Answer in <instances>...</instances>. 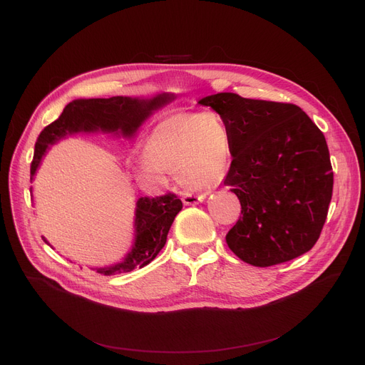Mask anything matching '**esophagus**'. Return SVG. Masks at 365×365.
I'll list each match as a JSON object with an SVG mask.
<instances>
[{
  "label": "esophagus",
  "instance_id": "1",
  "mask_svg": "<svg viewBox=\"0 0 365 365\" xmlns=\"http://www.w3.org/2000/svg\"><path fill=\"white\" fill-rule=\"evenodd\" d=\"M205 200V194H201V195H194V194H182V201L185 205H194V204H198V202H202Z\"/></svg>",
  "mask_w": 365,
  "mask_h": 365
}]
</instances>
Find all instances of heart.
<instances>
[{
    "label": "heart",
    "mask_w": 365,
    "mask_h": 365,
    "mask_svg": "<svg viewBox=\"0 0 365 365\" xmlns=\"http://www.w3.org/2000/svg\"><path fill=\"white\" fill-rule=\"evenodd\" d=\"M143 160L152 168L176 171L189 187H212L231 163V133L215 110L170 115L149 133Z\"/></svg>",
    "instance_id": "heart-1"
}]
</instances>
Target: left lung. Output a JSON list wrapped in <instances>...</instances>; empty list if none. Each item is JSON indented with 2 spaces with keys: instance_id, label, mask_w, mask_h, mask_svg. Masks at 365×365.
<instances>
[{
  "instance_id": "obj_1",
  "label": "left lung",
  "mask_w": 365,
  "mask_h": 365,
  "mask_svg": "<svg viewBox=\"0 0 365 365\" xmlns=\"http://www.w3.org/2000/svg\"><path fill=\"white\" fill-rule=\"evenodd\" d=\"M231 133L232 163L223 180L241 202L227 232L245 263L272 266L315 245L327 219L333 168L321 130L299 106L245 99L235 93L202 98Z\"/></svg>"
}]
</instances>
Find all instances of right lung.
<instances>
[{
  "label": "right lung",
  "mask_w": 365,
  "mask_h": 365,
  "mask_svg": "<svg viewBox=\"0 0 365 365\" xmlns=\"http://www.w3.org/2000/svg\"><path fill=\"white\" fill-rule=\"evenodd\" d=\"M175 99V93H160L150 98L113 96L109 99L72 101L66 105L61 117L47 125L38 136L34 161L31 164V182L36 175L38 167L41 165L46 152L57 142L78 133H103L131 139L153 112L160 110ZM182 207V201L173 194L157 198L140 197L134 208V238L130 250L118 262L106 266H94L91 269L103 275H117L150 263L165 245L173 220ZM43 240L50 245L46 237Z\"/></svg>",
  "instance_id": "add662e5"
}]
</instances>
